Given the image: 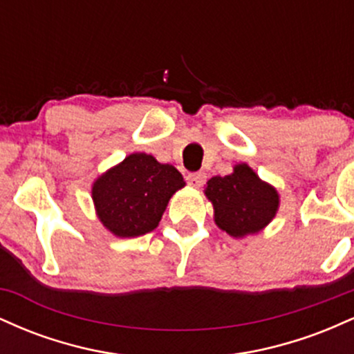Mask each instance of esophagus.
<instances>
[{
  "mask_svg": "<svg viewBox=\"0 0 354 354\" xmlns=\"http://www.w3.org/2000/svg\"><path fill=\"white\" fill-rule=\"evenodd\" d=\"M186 181H188V185L193 186V188H200V186L205 185L206 174L205 173H189L188 176H186Z\"/></svg>",
  "mask_w": 354,
  "mask_h": 354,
  "instance_id": "obj_1",
  "label": "esophagus"
}]
</instances>
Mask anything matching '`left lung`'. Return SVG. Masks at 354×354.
Segmentation results:
<instances>
[{
	"label": "left lung",
	"instance_id": "8db88e82",
	"mask_svg": "<svg viewBox=\"0 0 354 354\" xmlns=\"http://www.w3.org/2000/svg\"><path fill=\"white\" fill-rule=\"evenodd\" d=\"M205 194L213 203L214 223L230 236L243 238L261 231L274 218L279 194L246 163L234 166L228 176H213Z\"/></svg>",
	"mask_w": 354,
	"mask_h": 354
}]
</instances>
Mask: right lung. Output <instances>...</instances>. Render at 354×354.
I'll use <instances>...</instances> for the list:
<instances>
[{
	"instance_id": "add662e5",
	"label": "right lung",
	"mask_w": 354,
	"mask_h": 354,
	"mask_svg": "<svg viewBox=\"0 0 354 354\" xmlns=\"http://www.w3.org/2000/svg\"><path fill=\"white\" fill-rule=\"evenodd\" d=\"M185 186L181 173L146 153H133L93 183L96 214L118 238H135L160 225L169 198Z\"/></svg>"
}]
</instances>
